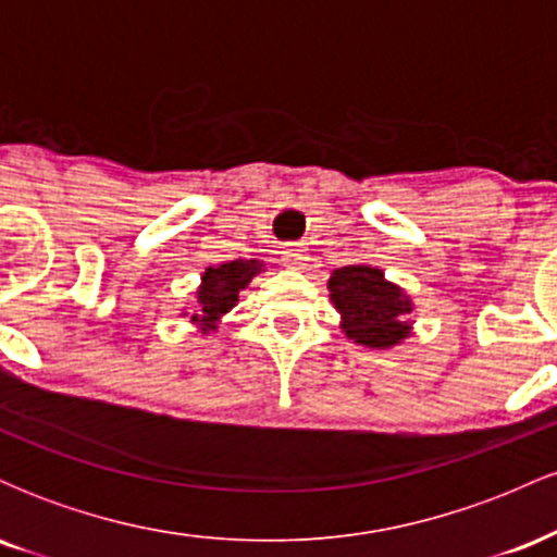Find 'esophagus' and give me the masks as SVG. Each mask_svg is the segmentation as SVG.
<instances>
[{
	"instance_id": "obj_1",
	"label": "esophagus",
	"mask_w": 557,
	"mask_h": 557,
	"mask_svg": "<svg viewBox=\"0 0 557 557\" xmlns=\"http://www.w3.org/2000/svg\"><path fill=\"white\" fill-rule=\"evenodd\" d=\"M306 259H309L306 257V248L298 246V243H290V246L283 248V264L287 270H300Z\"/></svg>"
}]
</instances>
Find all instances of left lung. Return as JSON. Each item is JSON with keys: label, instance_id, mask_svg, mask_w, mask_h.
Returning a JSON list of instances; mask_svg holds the SVG:
<instances>
[{"label": "left lung", "instance_id": "left-lung-1", "mask_svg": "<svg viewBox=\"0 0 557 557\" xmlns=\"http://www.w3.org/2000/svg\"><path fill=\"white\" fill-rule=\"evenodd\" d=\"M330 298L343 317V332L367 348H393L408 337L406 317L411 300L385 272L367 264H350L332 272Z\"/></svg>", "mask_w": 557, "mask_h": 557}]
</instances>
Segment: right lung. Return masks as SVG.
<instances>
[{"label": "right lung", "mask_w": 557, "mask_h": 557, "mask_svg": "<svg viewBox=\"0 0 557 557\" xmlns=\"http://www.w3.org/2000/svg\"><path fill=\"white\" fill-rule=\"evenodd\" d=\"M261 272V261L238 259L230 264L209 267L201 277L198 287V314L190 317V322H201V332L214 330L222 314H227L235 304H238V293L251 283L253 274Z\"/></svg>", "instance_id": "right-lung-1"}]
</instances>
